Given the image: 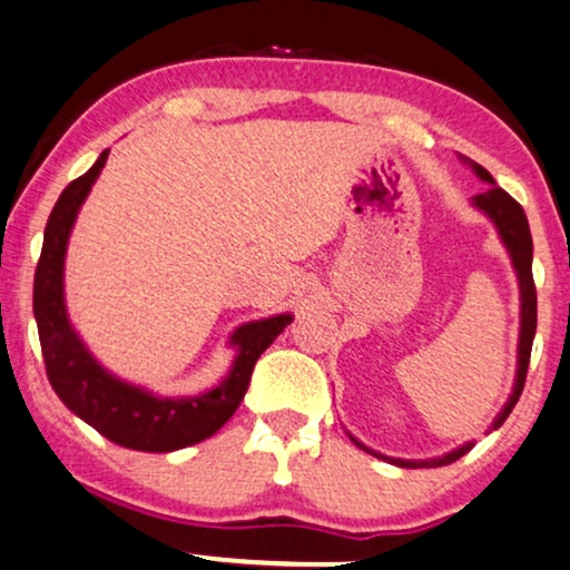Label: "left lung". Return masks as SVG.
Wrapping results in <instances>:
<instances>
[{
	"instance_id": "1",
	"label": "left lung",
	"mask_w": 570,
	"mask_h": 570,
	"mask_svg": "<svg viewBox=\"0 0 570 570\" xmlns=\"http://www.w3.org/2000/svg\"><path fill=\"white\" fill-rule=\"evenodd\" d=\"M461 161H464L469 169L476 174V177L490 185L488 189H484V193L472 197V206L476 210H482V214L488 216L492 224H495L498 237L505 245L508 255H511L515 278H519L521 325H519V352H515V354H519V360H515V381H513L511 396H508L505 406L500 409L498 416L490 424V430H498L500 424L508 420V414H511V409L515 406V401H519V396H521L523 381H527V370H529V354H532V341H534V331H537V289H534V278H532V253H534V247H532V234H529L527 214H523V208L519 206V203H515L513 197L505 193V189H500L495 185V179H492V174L488 169H482L480 164L472 161V158L461 156ZM348 440H352L356 449L370 453V456L383 459V461H389V464H396V466H404V469L445 466V464H453V461L461 459L464 453L474 449V440H469V443L459 445V449H453V451L443 453V456H435V459H393V456H385V453H377L373 449H367V445H364L362 440H356L352 432H348Z\"/></svg>"
}]
</instances>
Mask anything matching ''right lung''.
Masks as SVG:
<instances>
[{
	"mask_svg": "<svg viewBox=\"0 0 570 570\" xmlns=\"http://www.w3.org/2000/svg\"><path fill=\"white\" fill-rule=\"evenodd\" d=\"M106 158L109 150L65 187L43 232L41 261L33 278V315L47 375L62 404L111 443L146 453L179 451L210 438L229 422L245 399L255 362L294 315L281 313L234 328L229 346L237 354L232 370L222 383L197 396H158L109 373L82 344L65 305L67 242Z\"/></svg>",
	"mask_w": 570,
	"mask_h": 570,
	"instance_id": "right-lung-1",
	"label": "right lung"
}]
</instances>
